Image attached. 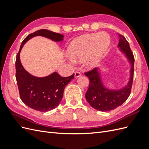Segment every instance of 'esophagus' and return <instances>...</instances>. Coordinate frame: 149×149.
<instances>
[{
    "instance_id": "1",
    "label": "esophagus",
    "mask_w": 149,
    "mask_h": 149,
    "mask_svg": "<svg viewBox=\"0 0 149 149\" xmlns=\"http://www.w3.org/2000/svg\"><path fill=\"white\" fill-rule=\"evenodd\" d=\"M81 75V73L79 71H76V72H75V73H74V76L76 78H78V77H79V76Z\"/></svg>"
}]
</instances>
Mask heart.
<instances>
[{
	"label": "heart",
	"mask_w": 149,
	"mask_h": 149,
	"mask_svg": "<svg viewBox=\"0 0 149 149\" xmlns=\"http://www.w3.org/2000/svg\"><path fill=\"white\" fill-rule=\"evenodd\" d=\"M109 35L105 32L85 34L72 42L68 47L70 56L76 60L84 59L88 67L96 66L110 44ZM71 60L73 58H71Z\"/></svg>",
	"instance_id": "b5f03b06"
}]
</instances>
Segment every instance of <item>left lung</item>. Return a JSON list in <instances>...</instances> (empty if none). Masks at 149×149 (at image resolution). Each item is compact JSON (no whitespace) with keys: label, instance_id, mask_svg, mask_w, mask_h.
<instances>
[{"label":"left lung","instance_id":"obj_1","mask_svg":"<svg viewBox=\"0 0 149 149\" xmlns=\"http://www.w3.org/2000/svg\"><path fill=\"white\" fill-rule=\"evenodd\" d=\"M118 35L119 37L118 47L125 53L132 65L130 78L127 85L120 90L112 91L104 86L96 68L84 73L89 79V86L85 94L86 99L90 106L100 111H109L120 106L127 100L131 92L134 79V56L127 40L123 35L119 33Z\"/></svg>","mask_w":149,"mask_h":149}]
</instances>
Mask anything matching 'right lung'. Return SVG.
<instances>
[{
	"mask_svg": "<svg viewBox=\"0 0 149 149\" xmlns=\"http://www.w3.org/2000/svg\"><path fill=\"white\" fill-rule=\"evenodd\" d=\"M35 36L60 42L63 35L46 29H41L29 34L22 42L15 61V77L21 100L31 109L40 112L51 111L59 104L63 96L66 86L73 79L74 73L68 77H63L53 73L47 77L37 78L31 75L22 66L20 60V52L24 44Z\"/></svg>",
	"mask_w": 149,
	"mask_h": 149,
	"instance_id": "obj_1",
	"label": "right lung"
}]
</instances>
